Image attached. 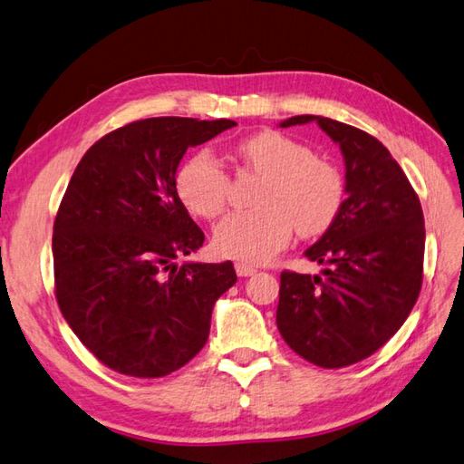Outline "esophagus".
I'll return each instance as SVG.
<instances>
[{
	"label": "esophagus",
	"instance_id": "34e87169",
	"mask_svg": "<svg viewBox=\"0 0 464 464\" xmlns=\"http://www.w3.org/2000/svg\"><path fill=\"white\" fill-rule=\"evenodd\" d=\"M234 267H236V274H238L240 277H248V276H254L256 272H258L252 264H246V262H236Z\"/></svg>",
	"mask_w": 464,
	"mask_h": 464
}]
</instances>
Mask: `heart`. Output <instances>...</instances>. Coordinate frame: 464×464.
<instances>
[{"label": "heart", "instance_id": "obj_1", "mask_svg": "<svg viewBox=\"0 0 464 464\" xmlns=\"http://www.w3.org/2000/svg\"><path fill=\"white\" fill-rule=\"evenodd\" d=\"M238 154L246 169L266 177L256 212H236L214 230V250L226 258L258 264L292 238L294 226L304 238L332 228L345 198L339 170L302 142L276 130L244 139ZM230 177L208 152H198L177 174V192L200 218H216L228 204Z\"/></svg>", "mask_w": 464, "mask_h": 464}]
</instances>
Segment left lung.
Wrapping results in <instances>:
<instances>
[{"label": "left lung", "instance_id": "obj_1", "mask_svg": "<svg viewBox=\"0 0 464 464\" xmlns=\"http://www.w3.org/2000/svg\"><path fill=\"white\" fill-rule=\"evenodd\" d=\"M312 121L342 149L345 200L332 228L305 250L322 274L282 272L276 324L305 362L339 369L373 355L413 310L423 282L425 218L403 169L365 130L315 115L280 127Z\"/></svg>", "mask_w": 464, "mask_h": 464}]
</instances>
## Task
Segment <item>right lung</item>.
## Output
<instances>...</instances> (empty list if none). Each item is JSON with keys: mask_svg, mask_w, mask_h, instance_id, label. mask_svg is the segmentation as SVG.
Wrapping results in <instances>:
<instances>
[{"mask_svg": "<svg viewBox=\"0 0 464 464\" xmlns=\"http://www.w3.org/2000/svg\"><path fill=\"white\" fill-rule=\"evenodd\" d=\"M234 121L154 117L109 132L81 159L53 224L59 310L112 372L154 379L204 347L218 297L236 284L232 262L177 264L204 232L177 192L190 147Z\"/></svg>", "mask_w": 464, "mask_h": 464, "instance_id": "right-lung-1", "label": "right lung"}]
</instances>
